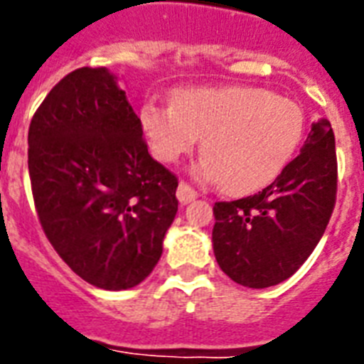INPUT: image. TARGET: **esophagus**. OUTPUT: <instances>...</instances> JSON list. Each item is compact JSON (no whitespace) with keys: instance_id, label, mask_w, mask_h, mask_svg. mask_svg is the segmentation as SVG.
Returning a JSON list of instances; mask_svg holds the SVG:
<instances>
[{"instance_id":"1","label":"esophagus","mask_w":364,"mask_h":364,"mask_svg":"<svg viewBox=\"0 0 364 364\" xmlns=\"http://www.w3.org/2000/svg\"><path fill=\"white\" fill-rule=\"evenodd\" d=\"M196 196H198V193H196L194 188L188 187L187 183H179V187H177V200H179V204H188V202L196 200Z\"/></svg>"}]
</instances>
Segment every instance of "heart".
<instances>
[{
    "label": "heart",
    "mask_w": 364,
    "mask_h": 364,
    "mask_svg": "<svg viewBox=\"0 0 364 364\" xmlns=\"http://www.w3.org/2000/svg\"><path fill=\"white\" fill-rule=\"evenodd\" d=\"M139 119L153 154L168 164L204 136L193 176L223 183L228 194L270 185L299 151L306 126L296 102L259 87L185 88L171 105H143Z\"/></svg>",
    "instance_id": "obj_1"
}]
</instances>
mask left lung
<instances>
[{
    "label": "left lung",
    "instance_id": "left-lung-1",
    "mask_svg": "<svg viewBox=\"0 0 364 364\" xmlns=\"http://www.w3.org/2000/svg\"><path fill=\"white\" fill-rule=\"evenodd\" d=\"M336 147L327 119L311 122L300 154L260 193L213 205V253L232 282L264 289L291 277L333 215Z\"/></svg>",
    "mask_w": 364,
    "mask_h": 364
}]
</instances>
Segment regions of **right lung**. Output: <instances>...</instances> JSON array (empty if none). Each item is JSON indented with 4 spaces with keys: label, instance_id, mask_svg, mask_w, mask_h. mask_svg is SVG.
Returning <instances> with one entry per match:
<instances>
[{
    "label": "right lung",
    "instance_id": "1",
    "mask_svg": "<svg viewBox=\"0 0 364 364\" xmlns=\"http://www.w3.org/2000/svg\"><path fill=\"white\" fill-rule=\"evenodd\" d=\"M41 227L94 287L139 285L177 213V177L149 154L141 121L107 68H81L43 100L28 132Z\"/></svg>",
    "mask_w": 364,
    "mask_h": 364
}]
</instances>
